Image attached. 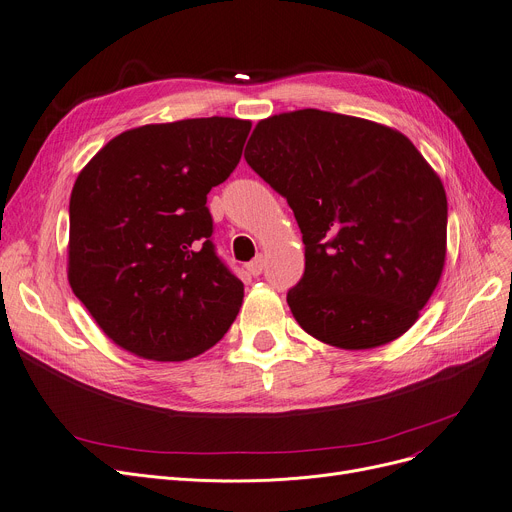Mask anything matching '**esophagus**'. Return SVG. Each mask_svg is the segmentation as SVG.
<instances>
[{
	"mask_svg": "<svg viewBox=\"0 0 512 512\" xmlns=\"http://www.w3.org/2000/svg\"><path fill=\"white\" fill-rule=\"evenodd\" d=\"M263 267H265V259L259 255L257 259H253L251 263H247V272H249L251 276H259V274L263 272Z\"/></svg>",
	"mask_w": 512,
	"mask_h": 512,
	"instance_id": "obj_1",
	"label": "esophagus"
}]
</instances>
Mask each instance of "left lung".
<instances>
[{
  "instance_id": "8db88e82",
  "label": "left lung",
  "mask_w": 512,
  "mask_h": 512,
  "mask_svg": "<svg viewBox=\"0 0 512 512\" xmlns=\"http://www.w3.org/2000/svg\"><path fill=\"white\" fill-rule=\"evenodd\" d=\"M245 159L303 234L305 274L286 297L299 326L346 351L405 334L446 259V193L417 147L378 122L297 110L261 120Z\"/></svg>"
}]
</instances>
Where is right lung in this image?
<instances>
[{"instance_id":"add662e5","label":"right lung","mask_w":512,"mask_h":512,"mask_svg":"<svg viewBox=\"0 0 512 512\" xmlns=\"http://www.w3.org/2000/svg\"><path fill=\"white\" fill-rule=\"evenodd\" d=\"M249 130L220 116L139 126L78 174L68 280L124 351L186 361L236 319L245 286L215 255L207 193L238 166Z\"/></svg>"}]
</instances>
